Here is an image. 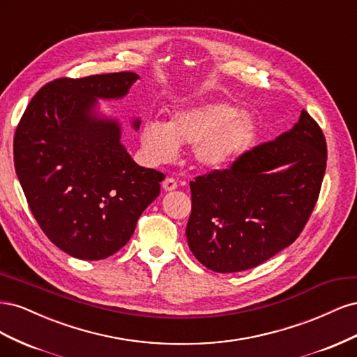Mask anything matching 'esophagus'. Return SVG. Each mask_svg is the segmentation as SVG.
Masks as SVG:
<instances>
[{
	"instance_id": "obj_1",
	"label": "esophagus",
	"mask_w": 357,
	"mask_h": 357,
	"mask_svg": "<svg viewBox=\"0 0 357 357\" xmlns=\"http://www.w3.org/2000/svg\"><path fill=\"white\" fill-rule=\"evenodd\" d=\"M162 188H164V190H167V192L174 190V189H177V180L172 177H167L164 181H162Z\"/></svg>"
}]
</instances>
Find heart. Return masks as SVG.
I'll return each mask as SVG.
<instances>
[{
	"mask_svg": "<svg viewBox=\"0 0 357 357\" xmlns=\"http://www.w3.org/2000/svg\"><path fill=\"white\" fill-rule=\"evenodd\" d=\"M256 137V122L250 113L228 102H198L180 107L167 123L147 122L142 131V146L153 164L176 158L178 144L193 146L199 165L220 168L243 155Z\"/></svg>",
	"mask_w": 357,
	"mask_h": 357,
	"instance_id": "b5f03b06",
	"label": "heart"
}]
</instances>
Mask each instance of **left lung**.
I'll use <instances>...</instances> for the list:
<instances>
[{"instance_id":"1","label":"left lung","mask_w":357,"mask_h":357,"mask_svg":"<svg viewBox=\"0 0 357 357\" xmlns=\"http://www.w3.org/2000/svg\"><path fill=\"white\" fill-rule=\"evenodd\" d=\"M326 159L325 135L302 110L290 131L190 181L193 256L211 271L238 273L282 252L314 210Z\"/></svg>"}]
</instances>
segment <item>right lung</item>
Instances as JSON below:
<instances>
[{
	"label": "right lung",
	"instance_id": "1",
	"mask_svg": "<svg viewBox=\"0 0 357 357\" xmlns=\"http://www.w3.org/2000/svg\"><path fill=\"white\" fill-rule=\"evenodd\" d=\"M137 79L122 71L53 80L32 96L16 128L15 168L31 213L73 257L100 261L121 250L165 178L137 165L119 122L93 112L96 98H122Z\"/></svg>",
	"mask_w": 357,
	"mask_h": 357
}]
</instances>
